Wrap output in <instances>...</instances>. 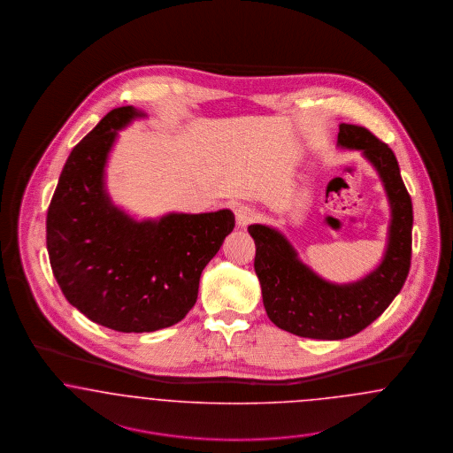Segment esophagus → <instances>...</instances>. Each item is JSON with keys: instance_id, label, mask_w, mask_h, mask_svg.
Returning a JSON list of instances; mask_svg holds the SVG:
<instances>
[{"instance_id": "1", "label": "esophagus", "mask_w": 453, "mask_h": 453, "mask_svg": "<svg viewBox=\"0 0 453 453\" xmlns=\"http://www.w3.org/2000/svg\"><path fill=\"white\" fill-rule=\"evenodd\" d=\"M235 219H237L238 226H247L249 223H252L256 219V211L250 206H237L235 210Z\"/></svg>"}]
</instances>
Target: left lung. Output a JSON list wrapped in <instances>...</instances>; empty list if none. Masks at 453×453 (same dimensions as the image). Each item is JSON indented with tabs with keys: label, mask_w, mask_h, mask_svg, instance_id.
I'll use <instances>...</instances> for the list:
<instances>
[{
	"label": "left lung",
	"mask_w": 453,
	"mask_h": 453,
	"mask_svg": "<svg viewBox=\"0 0 453 453\" xmlns=\"http://www.w3.org/2000/svg\"><path fill=\"white\" fill-rule=\"evenodd\" d=\"M337 144L357 150L380 175L390 204L387 249L365 278L335 285L298 259L288 238L265 225H250L256 242L254 269L273 324L310 339H346L379 319L399 295L411 267L412 203L394 151L366 127L339 124Z\"/></svg>",
	"instance_id": "1"
}]
</instances>
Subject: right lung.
I'll list each match as a JSON object with an SVG mask.
<instances>
[{
	"label": "right lung",
	"instance_id": "add662e5",
	"mask_svg": "<svg viewBox=\"0 0 453 453\" xmlns=\"http://www.w3.org/2000/svg\"><path fill=\"white\" fill-rule=\"evenodd\" d=\"M144 112L111 111L73 148L46 219L49 261L66 300L118 333L180 322L197 300L206 264L235 226L230 210L136 221L114 206L104 173L118 131Z\"/></svg>",
	"mask_w": 453,
	"mask_h": 453
}]
</instances>
